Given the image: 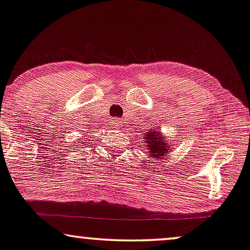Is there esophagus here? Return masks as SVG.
I'll list each match as a JSON object with an SVG mask.
<instances>
[{"label": "esophagus", "mask_w": 250, "mask_h": 250, "mask_svg": "<svg viewBox=\"0 0 250 250\" xmlns=\"http://www.w3.org/2000/svg\"><path fill=\"white\" fill-rule=\"evenodd\" d=\"M114 125H115V128H116V129H119V128H120V125H121V122H120L119 120L116 119V120H114Z\"/></svg>", "instance_id": "obj_1"}]
</instances>
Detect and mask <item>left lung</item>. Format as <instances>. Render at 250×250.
<instances>
[{"instance_id": "obj_1", "label": "left lung", "mask_w": 250, "mask_h": 250, "mask_svg": "<svg viewBox=\"0 0 250 250\" xmlns=\"http://www.w3.org/2000/svg\"><path fill=\"white\" fill-rule=\"evenodd\" d=\"M144 145L146 146L147 150V157L150 158H154V159H162L168 153L169 148L172 145H169L168 143V138H166L165 136L162 135V132L158 130V128H156V130L152 129L148 132H144ZM175 144H173L174 146Z\"/></svg>"}]
</instances>
